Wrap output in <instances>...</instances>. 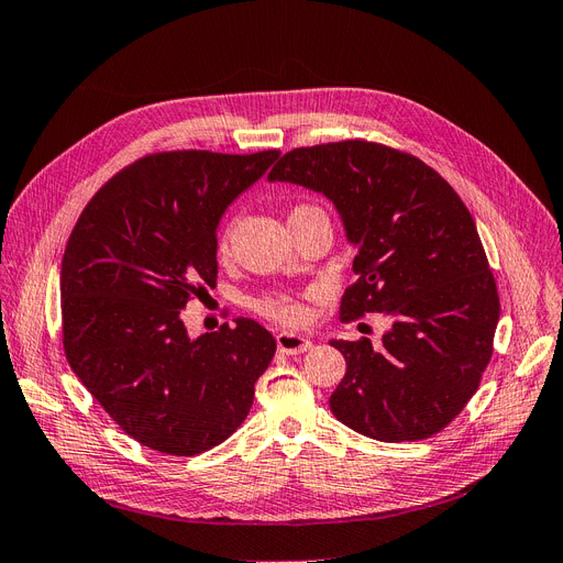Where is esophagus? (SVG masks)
<instances>
[{"label":"esophagus","instance_id":"1","mask_svg":"<svg viewBox=\"0 0 563 563\" xmlns=\"http://www.w3.org/2000/svg\"><path fill=\"white\" fill-rule=\"evenodd\" d=\"M276 343H278V350L285 352V355H301V352L313 347V341L301 336V334H289V331L278 334Z\"/></svg>","mask_w":563,"mask_h":563}]
</instances>
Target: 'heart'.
<instances>
[{
  "label": "heart",
  "mask_w": 563,
  "mask_h": 563,
  "mask_svg": "<svg viewBox=\"0 0 563 563\" xmlns=\"http://www.w3.org/2000/svg\"><path fill=\"white\" fill-rule=\"evenodd\" d=\"M313 211H320V208L316 206H297L292 213H289V220L292 218H299V216H306V213H313ZM220 253L227 255L229 253V234L222 236L220 241ZM257 310L262 316L276 320L280 324H301L308 316V310L303 306V301H299L297 297L292 295H268L264 299L257 301Z\"/></svg>",
  "instance_id": "heart-1"
}]
</instances>
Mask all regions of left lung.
<instances>
[{"mask_svg": "<svg viewBox=\"0 0 563 563\" xmlns=\"http://www.w3.org/2000/svg\"><path fill=\"white\" fill-rule=\"evenodd\" d=\"M268 180L301 185L339 211L357 250L341 320L389 318L380 345L331 341L347 364L329 399L336 420L385 443L448 427L481 385L501 316L460 195L422 159L368 141L295 148Z\"/></svg>", "mask_w": 563, "mask_h": 563, "instance_id": "left-lung-1", "label": "left lung"}]
</instances>
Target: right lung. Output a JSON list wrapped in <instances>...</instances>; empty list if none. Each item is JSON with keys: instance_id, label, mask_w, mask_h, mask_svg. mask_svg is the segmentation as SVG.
Instances as JSON below:
<instances>
[{"instance_id": "add662e5", "label": "right lung", "mask_w": 563, "mask_h": 563, "mask_svg": "<svg viewBox=\"0 0 563 563\" xmlns=\"http://www.w3.org/2000/svg\"><path fill=\"white\" fill-rule=\"evenodd\" d=\"M278 151L148 155L90 199L59 271L65 352L80 383L141 445L192 456L232 435L276 355L236 318L192 339L180 310L218 276V224Z\"/></svg>"}]
</instances>
